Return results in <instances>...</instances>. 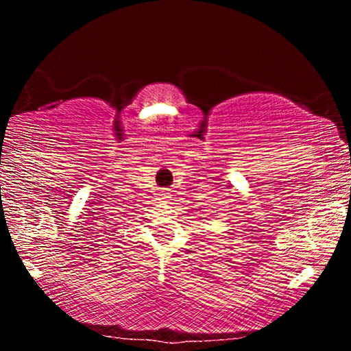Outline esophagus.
I'll list each match as a JSON object with an SVG mask.
<instances>
[{"instance_id":"esophagus-1","label":"esophagus","mask_w":351,"mask_h":351,"mask_svg":"<svg viewBox=\"0 0 351 351\" xmlns=\"http://www.w3.org/2000/svg\"><path fill=\"white\" fill-rule=\"evenodd\" d=\"M162 196H163V199H165V201L170 199V195H168V193H165V191H163V195H162Z\"/></svg>"}]
</instances>
